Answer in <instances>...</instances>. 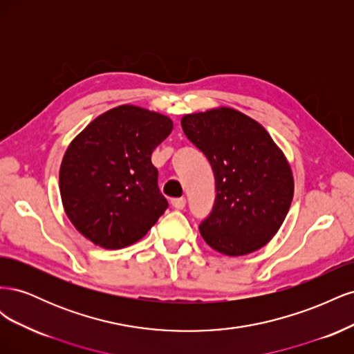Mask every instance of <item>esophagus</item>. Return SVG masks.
I'll list each match as a JSON object with an SVG mask.
<instances>
[{
  "label": "esophagus",
  "instance_id": "34e87169",
  "mask_svg": "<svg viewBox=\"0 0 354 354\" xmlns=\"http://www.w3.org/2000/svg\"><path fill=\"white\" fill-rule=\"evenodd\" d=\"M171 205L176 209H183L186 207V199L185 198H176L171 201Z\"/></svg>",
  "mask_w": 354,
  "mask_h": 354
}]
</instances>
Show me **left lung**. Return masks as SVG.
Returning <instances> with one entry per match:
<instances>
[{
	"label": "left lung",
	"mask_w": 354,
	"mask_h": 354,
	"mask_svg": "<svg viewBox=\"0 0 354 354\" xmlns=\"http://www.w3.org/2000/svg\"><path fill=\"white\" fill-rule=\"evenodd\" d=\"M181 127L216 178L212 211L199 224L202 238L230 257L260 250L282 226L294 196L283 152L263 125L230 108L185 115Z\"/></svg>",
	"instance_id": "obj_1"
}]
</instances>
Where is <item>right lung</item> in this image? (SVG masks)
Masks as SVG:
<instances>
[{
    "mask_svg": "<svg viewBox=\"0 0 354 354\" xmlns=\"http://www.w3.org/2000/svg\"><path fill=\"white\" fill-rule=\"evenodd\" d=\"M173 131L168 116L122 104L73 138L59 174L66 216L104 250L140 241L168 208L152 152Z\"/></svg>",
    "mask_w": 354,
    "mask_h": 354,
    "instance_id": "obj_1",
    "label": "right lung"
}]
</instances>
